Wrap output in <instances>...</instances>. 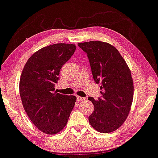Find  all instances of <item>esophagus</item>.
I'll use <instances>...</instances> for the list:
<instances>
[{
	"label": "esophagus",
	"instance_id": "esophagus-1",
	"mask_svg": "<svg viewBox=\"0 0 158 158\" xmlns=\"http://www.w3.org/2000/svg\"><path fill=\"white\" fill-rule=\"evenodd\" d=\"M77 101H78V102H81V101H84L86 99L85 98L81 97V96H77Z\"/></svg>",
	"mask_w": 158,
	"mask_h": 158
}]
</instances>
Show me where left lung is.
Masks as SVG:
<instances>
[{"label":"left lung","mask_w":158,"mask_h":158,"mask_svg":"<svg viewBox=\"0 0 158 158\" xmlns=\"http://www.w3.org/2000/svg\"><path fill=\"white\" fill-rule=\"evenodd\" d=\"M78 46L87 54L93 78L102 90L98 100L88 98L94 106L89 123L100 133H111L123 125L131 110L134 91L131 70L118 49L109 43L90 41Z\"/></svg>","instance_id":"left-lung-1"}]
</instances>
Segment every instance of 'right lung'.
<instances>
[{"mask_svg": "<svg viewBox=\"0 0 158 158\" xmlns=\"http://www.w3.org/2000/svg\"><path fill=\"white\" fill-rule=\"evenodd\" d=\"M76 45L57 43L44 47L28 59L20 79V95L27 116L36 128L49 135L66 126L77 97L56 93L61 68Z\"/></svg>", "mask_w": 158, "mask_h": 158, "instance_id": "right-lung-1", "label": "right lung"}]
</instances>
